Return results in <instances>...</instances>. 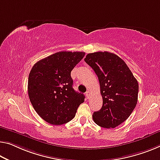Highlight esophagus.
I'll return each mask as SVG.
<instances>
[{"instance_id":"1","label":"esophagus","mask_w":160,"mask_h":160,"mask_svg":"<svg viewBox=\"0 0 160 160\" xmlns=\"http://www.w3.org/2000/svg\"><path fill=\"white\" fill-rule=\"evenodd\" d=\"M86 96H87V97L88 99V98H89V96H90V92H86Z\"/></svg>"}]
</instances>
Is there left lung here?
Segmentation results:
<instances>
[{"mask_svg":"<svg viewBox=\"0 0 160 160\" xmlns=\"http://www.w3.org/2000/svg\"><path fill=\"white\" fill-rule=\"evenodd\" d=\"M97 75L103 105L93 120L104 128H114L128 119L136 107L139 84L126 63L108 51L88 53L84 58Z\"/></svg>","mask_w":160,"mask_h":160,"instance_id":"1","label":"left lung"}]
</instances>
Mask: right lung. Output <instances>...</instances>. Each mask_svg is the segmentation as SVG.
I'll return each mask as SVG.
<instances>
[{
	"label": "right lung",
	"instance_id": "1",
	"mask_svg": "<svg viewBox=\"0 0 160 160\" xmlns=\"http://www.w3.org/2000/svg\"><path fill=\"white\" fill-rule=\"evenodd\" d=\"M84 52L61 51L38 61L28 76V93L36 113L53 125L73 119L85 96L73 88L71 72Z\"/></svg>",
	"mask_w": 160,
	"mask_h": 160
}]
</instances>
